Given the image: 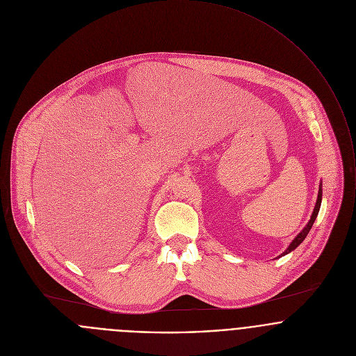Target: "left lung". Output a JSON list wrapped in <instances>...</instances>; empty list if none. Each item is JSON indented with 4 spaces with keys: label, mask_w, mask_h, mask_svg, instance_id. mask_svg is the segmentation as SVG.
I'll use <instances>...</instances> for the list:
<instances>
[{
    "label": "left lung",
    "mask_w": 356,
    "mask_h": 356,
    "mask_svg": "<svg viewBox=\"0 0 356 356\" xmlns=\"http://www.w3.org/2000/svg\"><path fill=\"white\" fill-rule=\"evenodd\" d=\"M321 203H322V184L319 185V192H318V199H316V204H315V209H314V213H312V216H311V220L308 221V224L304 227V229L297 235V236L293 238V241L289 244V247L279 255V257H283V255H286V254H289V252H291L293 250H296L302 241H304V238L307 237V235L309 234V231H311V228H312V225H314V222H315V220H316V217H318V214H319V210H321Z\"/></svg>",
    "instance_id": "8db88e82"
}]
</instances>
